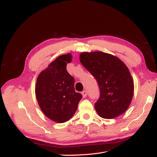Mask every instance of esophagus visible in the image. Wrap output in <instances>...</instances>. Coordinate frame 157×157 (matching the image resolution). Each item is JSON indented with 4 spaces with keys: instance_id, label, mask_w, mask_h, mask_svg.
Segmentation results:
<instances>
[{
    "instance_id": "obj_1",
    "label": "esophagus",
    "mask_w": 157,
    "mask_h": 157,
    "mask_svg": "<svg viewBox=\"0 0 157 157\" xmlns=\"http://www.w3.org/2000/svg\"><path fill=\"white\" fill-rule=\"evenodd\" d=\"M82 96H83V97H84V98H85V97H86V96H87V94H88V93H87V92H86V90H84V91H83V92H82Z\"/></svg>"
}]
</instances>
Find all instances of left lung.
Segmentation results:
<instances>
[{
  "label": "left lung",
  "instance_id": "obj_1",
  "mask_svg": "<svg viewBox=\"0 0 157 157\" xmlns=\"http://www.w3.org/2000/svg\"><path fill=\"white\" fill-rule=\"evenodd\" d=\"M79 60L94 77L100 96L94 104L100 117L113 119L128 109L134 94V83L127 66L119 58L103 52H82Z\"/></svg>",
  "mask_w": 157,
  "mask_h": 157
}]
</instances>
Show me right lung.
I'll use <instances>...</instances> for the list:
<instances>
[{
	"label": "right lung",
	"instance_id": "right-lung-1",
	"mask_svg": "<svg viewBox=\"0 0 157 157\" xmlns=\"http://www.w3.org/2000/svg\"><path fill=\"white\" fill-rule=\"evenodd\" d=\"M71 55L59 56L40 73L36 96L44 114L56 123L67 121L74 115L82 95L75 91L74 78L67 71Z\"/></svg>",
	"mask_w": 157,
	"mask_h": 157
}]
</instances>
